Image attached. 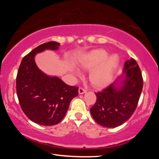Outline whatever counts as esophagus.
Returning a JSON list of instances; mask_svg holds the SVG:
<instances>
[{
	"label": "esophagus",
	"mask_w": 159,
	"mask_h": 159,
	"mask_svg": "<svg viewBox=\"0 0 159 159\" xmlns=\"http://www.w3.org/2000/svg\"><path fill=\"white\" fill-rule=\"evenodd\" d=\"M87 92V91L83 89V88H81V87H80V88L79 89V94H83V93H85Z\"/></svg>",
	"instance_id": "obj_1"
}]
</instances>
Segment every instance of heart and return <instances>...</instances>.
Returning a JSON list of instances; mask_svg holds the SVG:
<instances>
[{
  "label": "heart",
  "instance_id": "b5f03b06",
  "mask_svg": "<svg viewBox=\"0 0 159 159\" xmlns=\"http://www.w3.org/2000/svg\"><path fill=\"white\" fill-rule=\"evenodd\" d=\"M108 55L109 53L105 50L96 49L91 50L79 60L81 68L91 70L89 81L96 88L101 89L109 85L119 65V57L116 54ZM76 74H79V72Z\"/></svg>",
  "mask_w": 159,
  "mask_h": 159
}]
</instances>
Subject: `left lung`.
<instances>
[{"label":"left lung","instance_id":"obj_1","mask_svg":"<svg viewBox=\"0 0 159 159\" xmlns=\"http://www.w3.org/2000/svg\"><path fill=\"white\" fill-rule=\"evenodd\" d=\"M143 89L139 67L133 58L124 63L123 73L102 92L96 93V102L90 109L100 126L115 128L129 119L137 107Z\"/></svg>","mask_w":159,"mask_h":159}]
</instances>
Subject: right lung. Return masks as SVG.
<instances>
[{"label":"right lung","mask_w":159,"mask_h":159,"mask_svg":"<svg viewBox=\"0 0 159 159\" xmlns=\"http://www.w3.org/2000/svg\"><path fill=\"white\" fill-rule=\"evenodd\" d=\"M59 46V43L49 42L33 49L22 59L16 77L17 96L23 112L42 126L59 123L71 100L78 96V87L66 85L57 76L47 75L35 63L37 54L46 50H57Z\"/></svg>","instance_id":"right-lung-1"}]
</instances>
